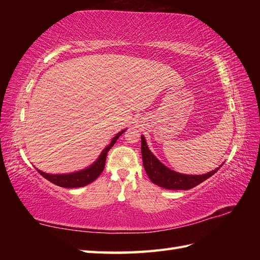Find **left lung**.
I'll list each match as a JSON object with an SVG mask.
<instances>
[{"mask_svg":"<svg viewBox=\"0 0 260 260\" xmlns=\"http://www.w3.org/2000/svg\"><path fill=\"white\" fill-rule=\"evenodd\" d=\"M142 157L143 165L148 175V178L156 185L168 190H189L203 181L212 176L219 169H215L211 172L203 175H186L181 174L168 169L158 159L153 155L148 150L144 136H142Z\"/></svg>","mask_w":260,"mask_h":260,"instance_id":"8db88e82","label":"left lung"}]
</instances>
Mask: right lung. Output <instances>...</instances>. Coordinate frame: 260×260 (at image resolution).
<instances>
[{
    "instance_id": "add662e5",
    "label": "right lung",
    "mask_w": 260,
    "mask_h": 260,
    "mask_svg": "<svg viewBox=\"0 0 260 260\" xmlns=\"http://www.w3.org/2000/svg\"><path fill=\"white\" fill-rule=\"evenodd\" d=\"M124 132H125V129L119 132V133L112 140V142H110V144L103 151V153L101 154V156L98 157L97 161L93 163L91 167H89L86 170H82V171H80V172H76V173H71V174H59V175L58 174H56V175L47 174L45 172H41V171H39V170H38V172L40 173L43 178L47 179L48 181L52 182L53 184H56L58 186L80 187V186H85L87 184H89L102 174V172L105 169V162H106L108 151L113 147L116 141L118 140V137L123 134Z\"/></svg>"
}]
</instances>
